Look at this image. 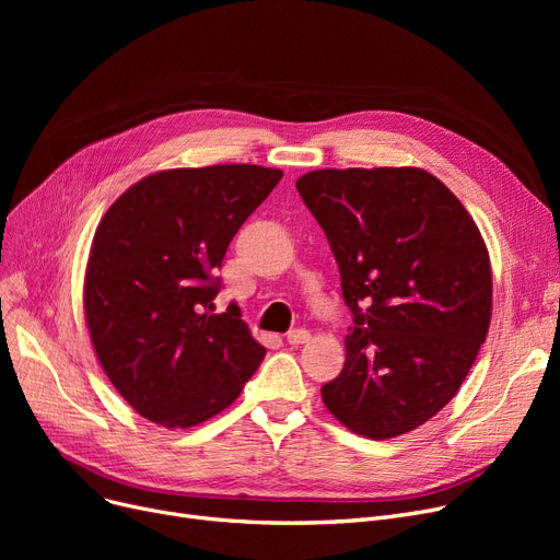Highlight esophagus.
<instances>
[{"mask_svg":"<svg viewBox=\"0 0 560 560\" xmlns=\"http://www.w3.org/2000/svg\"><path fill=\"white\" fill-rule=\"evenodd\" d=\"M311 340V334L306 329H292L288 334V342L290 345H306Z\"/></svg>","mask_w":560,"mask_h":560,"instance_id":"1","label":"esophagus"}]
</instances>
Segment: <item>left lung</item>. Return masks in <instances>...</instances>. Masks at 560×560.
I'll use <instances>...</instances> for the list:
<instances>
[{"label": "left lung", "mask_w": 560, "mask_h": 560, "mask_svg": "<svg viewBox=\"0 0 560 560\" xmlns=\"http://www.w3.org/2000/svg\"><path fill=\"white\" fill-rule=\"evenodd\" d=\"M354 315L329 413L372 440L408 433L458 393L492 313L490 256L458 197L420 167L315 170L298 179Z\"/></svg>", "instance_id": "left-lung-1"}]
</instances>
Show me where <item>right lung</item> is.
Here are the masks:
<instances>
[{"instance_id":"1","label":"right lung","mask_w":560,"mask_h":560,"mask_svg":"<svg viewBox=\"0 0 560 560\" xmlns=\"http://www.w3.org/2000/svg\"><path fill=\"white\" fill-rule=\"evenodd\" d=\"M260 165L176 167L144 176L102 218L83 308L95 354L136 413L188 429L238 399L265 347L241 308L215 311L233 235L281 182Z\"/></svg>"}]
</instances>
